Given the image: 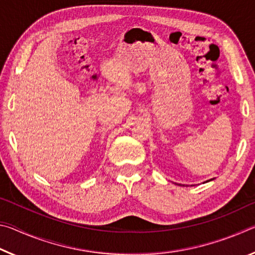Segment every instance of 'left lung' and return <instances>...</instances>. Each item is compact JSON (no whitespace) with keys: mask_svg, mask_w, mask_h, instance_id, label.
<instances>
[{"mask_svg":"<svg viewBox=\"0 0 255 255\" xmlns=\"http://www.w3.org/2000/svg\"><path fill=\"white\" fill-rule=\"evenodd\" d=\"M213 180H214V179H210V180H208V181H206V182H209V181H213ZM206 182H205V183H206ZM175 184H179V185H183V187H184V185H185V184H180V183H175ZM187 187H188V185H187Z\"/></svg>","mask_w":255,"mask_h":255,"instance_id":"obj_1","label":"left lung"}]
</instances>
